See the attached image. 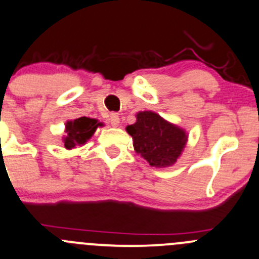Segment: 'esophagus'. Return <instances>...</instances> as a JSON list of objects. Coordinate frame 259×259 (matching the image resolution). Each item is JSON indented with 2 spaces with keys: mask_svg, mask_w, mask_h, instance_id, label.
<instances>
[{
  "mask_svg": "<svg viewBox=\"0 0 259 259\" xmlns=\"http://www.w3.org/2000/svg\"><path fill=\"white\" fill-rule=\"evenodd\" d=\"M109 122H110V124L113 125V127H118V125H119V117H118L117 114H115V113H113L112 115H110V118H109Z\"/></svg>",
  "mask_w": 259,
  "mask_h": 259,
  "instance_id": "34e87169",
  "label": "esophagus"
}]
</instances>
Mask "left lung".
<instances>
[{"mask_svg":"<svg viewBox=\"0 0 259 259\" xmlns=\"http://www.w3.org/2000/svg\"><path fill=\"white\" fill-rule=\"evenodd\" d=\"M134 149L151 166L166 168L176 164L188 141V134L151 110L139 112L136 122L125 127Z\"/></svg>","mask_w":259,"mask_h":259,"instance_id":"1","label":"left lung"}]
</instances>
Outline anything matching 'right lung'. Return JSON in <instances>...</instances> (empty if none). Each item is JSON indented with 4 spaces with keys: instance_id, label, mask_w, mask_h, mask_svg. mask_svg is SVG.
Segmentation results:
<instances>
[{
    "instance_id": "obj_1",
    "label": "right lung",
    "mask_w": 259,
    "mask_h": 259,
    "mask_svg": "<svg viewBox=\"0 0 259 259\" xmlns=\"http://www.w3.org/2000/svg\"><path fill=\"white\" fill-rule=\"evenodd\" d=\"M103 123L95 118L80 117L73 120H67L65 124L66 136L62 141L67 150L75 149L76 146L85 145L91 136L95 134L98 127H103Z\"/></svg>"
}]
</instances>
